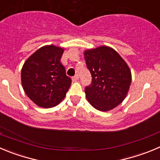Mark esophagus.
<instances>
[{"mask_svg": "<svg viewBox=\"0 0 160 160\" xmlns=\"http://www.w3.org/2000/svg\"><path fill=\"white\" fill-rule=\"evenodd\" d=\"M72 81H74V82L77 81V80H79V76L77 74V75H75L74 77H72Z\"/></svg>", "mask_w": 160, "mask_h": 160, "instance_id": "34e87169", "label": "esophagus"}]
</instances>
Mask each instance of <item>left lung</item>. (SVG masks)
Returning <instances> with one entry per match:
<instances>
[{"mask_svg":"<svg viewBox=\"0 0 160 160\" xmlns=\"http://www.w3.org/2000/svg\"><path fill=\"white\" fill-rule=\"evenodd\" d=\"M84 58L92 74V83L85 88L91 105L108 111L121 103L131 84V72L120 55L108 46L86 50Z\"/></svg>","mask_w":160,"mask_h":160,"instance_id":"obj_1","label":"left lung"}]
</instances>
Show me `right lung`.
Returning a JSON list of instances; mask_svg holds the SVG:
<instances>
[{
    "label": "right lung",
    "instance_id": "obj_1",
    "mask_svg": "<svg viewBox=\"0 0 160 160\" xmlns=\"http://www.w3.org/2000/svg\"><path fill=\"white\" fill-rule=\"evenodd\" d=\"M64 50L45 46L33 53L23 65L21 80L26 95L38 107L50 108L65 98L72 80L61 63Z\"/></svg>",
    "mask_w": 160,
    "mask_h": 160
}]
</instances>
